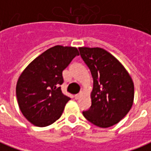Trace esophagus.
Listing matches in <instances>:
<instances>
[{"label": "esophagus", "mask_w": 151, "mask_h": 151, "mask_svg": "<svg viewBox=\"0 0 151 151\" xmlns=\"http://www.w3.org/2000/svg\"><path fill=\"white\" fill-rule=\"evenodd\" d=\"M82 95V93H79V94H78V95H74V98H75V99H79L81 98V96Z\"/></svg>", "instance_id": "esophagus-1"}]
</instances>
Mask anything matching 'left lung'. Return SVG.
I'll return each mask as SVG.
<instances>
[{
	"label": "left lung",
	"instance_id": "1",
	"mask_svg": "<svg viewBox=\"0 0 151 151\" xmlns=\"http://www.w3.org/2000/svg\"><path fill=\"white\" fill-rule=\"evenodd\" d=\"M78 49L93 78L91 106L82 114L96 126H112L120 122L133 106L132 78L122 64L106 50L86 47Z\"/></svg>",
	"mask_w": 151,
	"mask_h": 151
}]
</instances>
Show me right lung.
<instances>
[{
  "label": "right lung",
  "instance_id": "add662e5",
  "mask_svg": "<svg viewBox=\"0 0 151 151\" xmlns=\"http://www.w3.org/2000/svg\"><path fill=\"white\" fill-rule=\"evenodd\" d=\"M79 52L77 47L56 45L31 61L18 78V104L22 115L31 124L45 127L62 115L70 98L62 93V72Z\"/></svg>",
  "mask_w": 151,
  "mask_h": 151
}]
</instances>
